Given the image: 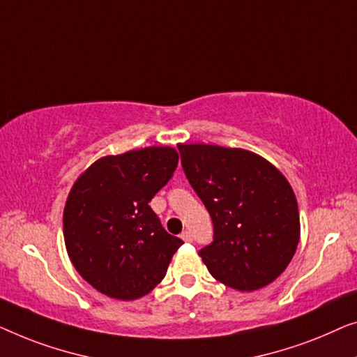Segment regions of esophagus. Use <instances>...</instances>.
Here are the masks:
<instances>
[{"label":"esophagus","mask_w":357,"mask_h":357,"mask_svg":"<svg viewBox=\"0 0 357 357\" xmlns=\"http://www.w3.org/2000/svg\"><path fill=\"white\" fill-rule=\"evenodd\" d=\"M181 239L185 241V243H190V241H192V234H190L189 231H183V233H181Z\"/></svg>","instance_id":"esophagus-1"}]
</instances>
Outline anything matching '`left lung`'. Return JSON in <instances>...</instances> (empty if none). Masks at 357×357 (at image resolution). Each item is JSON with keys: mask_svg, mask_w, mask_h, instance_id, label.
Masks as SVG:
<instances>
[{"mask_svg": "<svg viewBox=\"0 0 357 357\" xmlns=\"http://www.w3.org/2000/svg\"><path fill=\"white\" fill-rule=\"evenodd\" d=\"M181 163L213 222L199 250L208 272L238 291L277 280L293 259L301 225L294 190L277 167L244 149L179 144Z\"/></svg>", "mask_w": 357, "mask_h": 357, "instance_id": "left-lung-1", "label": "left lung"}]
</instances>
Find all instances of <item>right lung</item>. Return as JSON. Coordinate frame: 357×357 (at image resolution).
<instances>
[{"mask_svg": "<svg viewBox=\"0 0 357 357\" xmlns=\"http://www.w3.org/2000/svg\"><path fill=\"white\" fill-rule=\"evenodd\" d=\"M173 147L108 155L90 165L69 190L63 213L69 259L108 298L134 301L167 275L183 241L165 231L149 202L178 167Z\"/></svg>", "mask_w": 357, "mask_h": 357, "instance_id": "right-lung-1", "label": "right lung"}]
</instances>
